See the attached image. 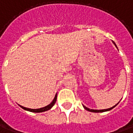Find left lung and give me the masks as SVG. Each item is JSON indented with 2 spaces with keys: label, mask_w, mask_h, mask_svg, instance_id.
Masks as SVG:
<instances>
[{
  "label": "left lung",
  "mask_w": 133,
  "mask_h": 133,
  "mask_svg": "<svg viewBox=\"0 0 133 133\" xmlns=\"http://www.w3.org/2000/svg\"><path fill=\"white\" fill-rule=\"evenodd\" d=\"M113 43H114V44L115 45V47L117 48V45H116V44H115L114 42H112ZM118 102V103H119ZM118 103L116 104V105H115L114 107H111V108H109V109H91L88 108V107H85L84 105H83V108L85 109L86 110H87V111H89V112H107V111H109V110H111V109H112L114 108V107H115L118 104Z\"/></svg>",
  "instance_id": "obj_1"
}]
</instances>
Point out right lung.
Returning a JSON list of instances; mask_svg holds the SVG:
<instances>
[{"label":"right lung","mask_w":133,"mask_h":133,"mask_svg":"<svg viewBox=\"0 0 133 133\" xmlns=\"http://www.w3.org/2000/svg\"><path fill=\"white\" fill-rule=\"evenodd\" d=\"M56 100H57V94H55V98L54 99L52 100V102H51L50 104H48L47 106L46 107H42V108H39V109H29V108H26V107H23V106H21V105H18L21 107V108L24 109V110H26V111H29V112H46L47 110H49V109H50L54 105H55V102H56Z\"/></svg>","instance_id":"obj_1"}]
</instances>
